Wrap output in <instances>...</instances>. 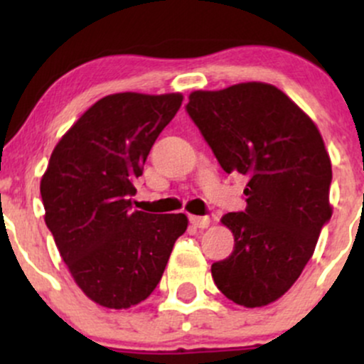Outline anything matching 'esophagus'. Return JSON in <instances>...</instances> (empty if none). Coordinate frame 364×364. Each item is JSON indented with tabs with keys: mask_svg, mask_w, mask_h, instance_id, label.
<instances>
[{
	"mask_svg": "<svg viewBox=\"0 0 364 364\" xmlns=\"http://www.w3.org/2000/svg\"><path fill=\"white\" fill-rule=\"evenodd\" d=\"M190 223L198 229H205L210 225V217H198V215H190Z\"/></svg>",
	"mask_w": 364,
	"mask_h": 364,
	"instance_id": "34e87169",
	"label": "esophagus"
}]
</instances>
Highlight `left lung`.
I'll return each mask as SVG.
<instances>
[{"instance_id":"1","label":"left lung","mask_w":364,"mask_h":364,"mask_svg":"<svg viewBox=\"0 0 364 364\" xmlns=\"http://www.w3.org/2000/svg\"><path fill=\"white\" fill-rule=\"evenodd\" d=\"M188 99V114L223 169L250 178L245 212L220 219L235 250L212 265V277L236 304L267 306L298 281L332 217L323 139L310 116L270 83L195 90Z\"/></svg>"}]
</instances>
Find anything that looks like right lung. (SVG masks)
<instances>
[{
    "label": "right lung",
    "instance_id": "add662e5",
    "mask_svg": "<svg viewBox=\"0 0 364 364\" xmlns=\"http://www.w3.org/2000/svg\"><path fill=\"white\" fill-rule=\"evenodd\" d=\"M181 102L179 92L99 99L61 136L41 179L58 252L83 294L104 308L147 299L188 228L185 214L132 210L135 179Z\"/></svg>",
    "mask_w": 364,
    "mask_h": 364
}]
</instances>
